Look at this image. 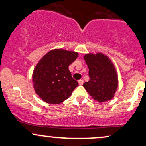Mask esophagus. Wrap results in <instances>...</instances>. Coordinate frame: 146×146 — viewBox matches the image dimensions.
<instances>
[{
    "label": "esophagus",
    "instance_id": "1",
    "mask_svg": "<svg viewBox=\"0 0 146 146\" xmlns=\"http://www.w3.org/2000/svg\"><path fill=\"white\" fill-rule=\"evenodd\" d=\"M78 83L80 85H82L84 83V80H78Z\"/></svg>",
    "mask_w": 146,
    "mask_h": 146
}]
</instances>
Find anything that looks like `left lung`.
Returning a JSON list of instances; mask_svg holds the SVG:
<instances>
[{
    "label": "left lung",
    "mask_w": 146,
    "mask_h": 146,
    "mask_svg": "<svg viewBox=\"0 0 146 146\" xmlns=\"http://www.w3.org/2000/svg\"><path fill=\"white\" fill-rule=\"evenodd\" d=\"M88 69L90 80L83 86L92 98L99 102L114 98L118 87V77L113 63L101 53H88L84 56Z\"/></svg>",
    "instance_id": "left-lung-1"
}]
</instances>
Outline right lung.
<instances>
[{
	"label": "right lung",
	"mask_w": 146,
	"mask_h": 146,
	"mask_svg": "<svg viewBox=\"0 0 146 146\" xmlns=\"http://www.w3.org/2000/svg\"><path fill=\"white\" fill-rule=\"evenodd\" d=\"M78 53L64 49L48 51L33 70L32 80L36 94L48 104H60L71 96L78 86L72 78L68 66L76 60Z\"/></svg>",
	"instance_id": "right-lung-1"
}]
</instances>
